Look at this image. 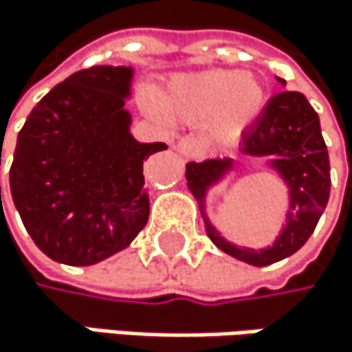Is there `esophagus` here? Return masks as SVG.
<instances>
[{
  "label": "esophagus",
  "instance_id": "esophagus-1",
  "mask_svg": "<svg viewBox=\"0 0 352 352\" xmlns=\"http://www.w3.org/2000/svg\"><path fill=\"white\" fill-rule=\"evenodd\" d=\"M175 150L179 152V156H182L184 160H194V158L200 154V146H198V142L192 140V138L179 140L177 144H175Z\"/></svg>",
  "mask_w": 352,
  "mask_h": 352
}]
</instances>
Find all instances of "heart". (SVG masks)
Listing matches in <instances>:
<instances>
[{
	"label": "heart",
	"instance_id": "b5f03b06",
	"mask_svg": "<svg viewBox=\"0 0 352 352\" xmlns=\"http://www.w3.org/2000/svg\"><path fill=\"white\" fill-rule=\"evenodd\" d=\"M267 106L265 85L242 70H204L170 81L164 108L184 122H206V135L219 148L236 146ZM152 114H162L160 102L148 100Z\"/></svg>",
	"mask_w": 352,
	"mask_h": 352
}]
</instances>
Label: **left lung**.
I'll list each match as a JSON object with an SVG mask.
<instances>
[{
	"instance_id": "8db88e82",
	"label": "left lung",
	"mask_w": 352,
	"mask_h": 352,
	"mask_svg": "<svg viewBox=\"0 0 352 352\" xmlns=\"http://www.w3.org/2000/svg\"><path fill=\"white\" fill-rule=\"evenodd\" d=\"M286 89V81L278 77ZM240 154L273 170L286 188V217L273 242L263 248L225 240L206 214L208 194L236 173L234 158H210L186 164L188 190L198 202L210 242L242 263L265 267L305 246L330 198V156L321 138L319 116L298 91H280L267 104L254 127L244 135Z\"/></svg>"
}]
</instances>
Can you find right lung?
Returning a JSON list of instances; mask_svg holds the SVG:
<instances>
[{
    "instance_id": "right-lung-1",
    "label": "right lung",
    "mask_w": 352,
    "mask_h": 352,
    "mask_svg": "<svg viewBox=\"0 0 352 352\" xmlns=\"http://www.w3.org/2000/svg\"><path fill=\"white\" fill-rule=\"evenodd\" d=\"M133 77V66L112 64L74 72L31 110L18 133L12 200L52 261L96 265L146 228L144 162L166 144H144L131 133L133 116L124 104Z\"/></svg>"
}]
</instances>
